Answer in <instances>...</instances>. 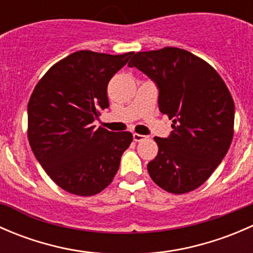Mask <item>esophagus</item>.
Returning a JSON list of instances; mask_svg holds the SVG:
<instances>
[{"label": "esophagus", "mask_w": 253, "mask_h": 253, "mask_svg": "<svg viewBox=\"0 0 253 253\" xmlns=\"http://www.w3.org/2000/svg\"><path fill=\"white\" fill-rule=\"evenodd\" d=\"M147 137L143 136V134H139V133H133V141L134 142H141L143 139H145Z\"/></svg>", "instance_id": "esophagus-1"}]
</instances>
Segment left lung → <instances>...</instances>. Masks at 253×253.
Masks as SVG:
<instances>
[{
	"label": "left lung",
	"instance_id": "1",
	"mask_svg": "<svg viewBox=\"0 0 253 253\" xmlns=\"http://www.w3.org/2000/svg\"><path fill=\"white\" fill-rule=\"evenodd\" d=\"M159 88V109L172 120L169 138L155 137L158 155L148 163L152 180L175 195L206 182L228 153L235 104L219 73L178 47L137 52L128 63Z\"/></svg>",
	"mask_w": 253,
	"mask_h": 253
}]
</instances>
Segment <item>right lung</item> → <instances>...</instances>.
Returning <instances> with one entry per match:
<instances>
[{"label": "right lung", "mask_w": 253, "mask_h": 253, "mask_svg": "<svg viewBox=\"0 0 253 253\" xmlns=\"http://www.w3.org/2000/svg\"><path fill=\"white\" fill-rule=\"evenodd\" d=\"M133 52L122 55L82 50L52 66L38 82L28 103V139L51 180L77 196L108 187L131 132L95 128L109 108L108 83Z\"/></svg>", "instance_id": "obj_1"}]
</instances>
